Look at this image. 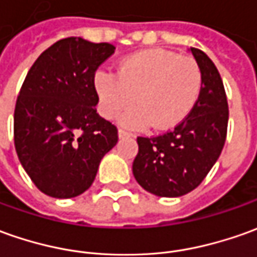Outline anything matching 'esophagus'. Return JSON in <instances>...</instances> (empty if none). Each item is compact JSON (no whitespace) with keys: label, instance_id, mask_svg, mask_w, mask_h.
<instances>
[{"label":"esophagus","instance_id":"obj_1","mask_svg":"<svg viewBox=\"0 0 257 257\" xmlns=\"http://www.w3.org/2000/svg\"><path fill=\"white\" fill-rule=\"evenodd\" d=\"M118 136H119V139H125V138H132V134L131 132H126V131H123V129H119L118 131Z\"/></svg>","mask_w":257,"mask_h":257}]
</instances>
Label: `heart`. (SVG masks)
<instances>
[{"instance_id":"obj_1","label":"heart","mask_w":257,"mask_h":257,"mask_svg":"<svg viewBox=\"0 0 257 257\" xmlns=\"http://www.w3.org/2000/svg\"><path fill=\"white\" fill-rule=\"evenodd\" d=\"M99 112L112 119L132 102L136 106L121 116L128 128L169 129L194 109L202 90V71L193 57L166 49L141 50L122 59L118 73L101 69L94 76Z\"/></svg>"}]
</instances>
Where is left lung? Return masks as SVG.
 <instances>
[{
  "instance_id": "obj_1",
  "label": "left lung",
  "mask_w": 257,
  "mask_h": 257,
  "mask_svg": "<svg viewBox=\"0 0 257 257\" xmlns=\"http://www.w3.org/2000/svg\"><path fill=\"white\" fill-rule=\"evenodd\" d=\"M190 50L202 71V90L194 109L173 131L138 138L132 172L146 191L159 197H180L198 187L226 139L229 111L222 78L202 50Z\"/></svg>"
}]
</instances>
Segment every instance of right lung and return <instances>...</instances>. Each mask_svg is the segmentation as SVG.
<instances>
[{"label":"right lung","mask_w":257,"mask_h":257,"mask_svg":"<svg viewBox=\"0 0 257 257\" xmlns=\"http://www.w3.org/2000/svg\"><path fill=\"white\" fill-rule=\"evenodd\" d=\"M115 46L66 38L42 53L26 74L14 112L19 162L46 195L73 198L88 190L118 129L97 114L95 71Z\"/></svg>","instance_id":"add662e5"}]
</instances>
